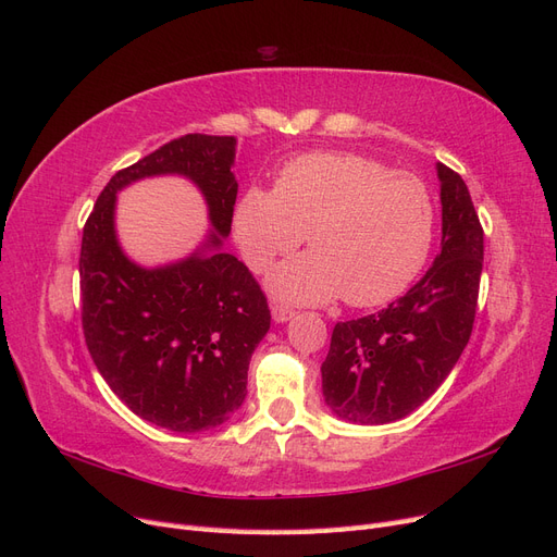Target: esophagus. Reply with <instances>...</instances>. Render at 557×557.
<instances>
[{
  "instance_id": "1",
  "label": "esophagus",
  "mask_w": 557,
  "mask_h": 557,
  "mask_svg": "<svg viewBox=\"0 0 557 557\" xmlns=\"http://www.w3.org/2000/svg\"><path fill=\"white\" fill-rule=\"evenodd\" d=\"M272 315H274L276 323H285V320H290L295 315V311L288 309V307H283V305H274L272 307Z\"/></svg>"
}]
</instances>
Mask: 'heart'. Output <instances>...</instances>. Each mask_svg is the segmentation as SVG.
<instances>
[{"label": "heart", "mask_w": 557, "mask_h": 557, "mask_svg": "<svg viewBox=\"0 0 557 557\" xmlns=\"http://www.w3.org/2000/svg\"><path fill=\"white\" fill-rule=\"evenodd\" d=\"M234 239L252 272L307 237L311 252L278 264L269 290L290 305L381 307L425 267L434 205L425 183L356 153H311L288 162L276 188L250 185L234 207Z\"/></svg>", "instance_id": "1"}]
</instances>
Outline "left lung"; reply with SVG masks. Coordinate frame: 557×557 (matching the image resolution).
<instances>
[{
	"mask_svg": "<svg viewBox=\"0 0 557 557\" xmlns=\"http://www.w3.org/2000/svg\"><path fill=\"white\" fill-rule=\"evenodd\" d=\"M442 181V252L413 288L387 309L332 330L320 367L327 407L362 425L393 423L428 401L471 336L483 269V227L458 172Z\"/></svg>",
	"mask_w": 557,
	"mask_h": 557,
	"instance_id": "1",
	"label": "left lung"
}]
</instances>
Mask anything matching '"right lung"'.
<instances>
[{
    "label": "right lung",
    "mask_w": 557,
    "mask_h": 557,
    "mask_svg": "<svg viewBox=\"0 0 557 557\" xmlns=\"http://www.w3.org/2000/svg\"><path fill=\"white\" fill-rule=\"evenodd\" d=\"M234 137L185 134L115 172L97 197L81 242V323L86 346L129 411L172 432H205L237 411L248 362L272 323L248 267L221 250L232 230ZM160 173L190 177L216 230L181 263L146 270L116 246L114 193Z\"/></svg>",
    "instance_id": "obj_1"
}]
</instances>
